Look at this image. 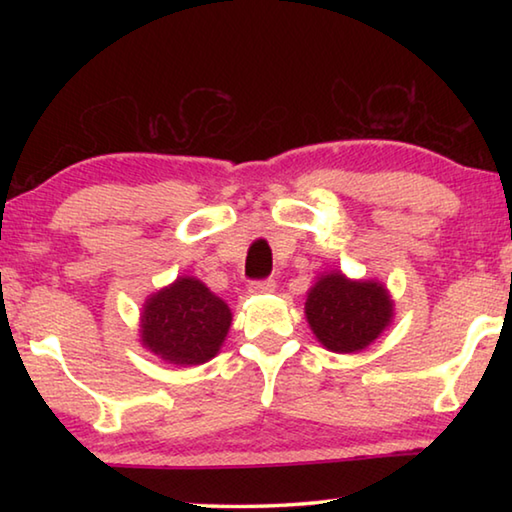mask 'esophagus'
I'll return each mask as SVG.
<instances>
[{"mask_svg": "<svg viewBox=\"0 0 512 512\" xmlns=\"http://www.w3.org/2000/svg\"><path fill=\"white\" fill-rule=\"evenodd\" d=\"M248 291H250V293H273V291H275V280H257V282H250Z\"/></svg>", "mask_w": 512, "mask_h": 512, "instance_id": "34e87169", "label": "esophagus"}]
</instances>
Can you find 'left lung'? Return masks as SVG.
Wrapping results in <instances>:
<instances>
[{"label":"left lung","mask_w":512,"mask_h":512,"mask_svg":"<svg viewBox=\"0 0 512 512\" xmlns=\"http://www.w3.org/2000/svg\"><path fill=\"white\" fill-rule=\"evenodd\" d=\"M305 314L311 332L327 350L361 352L391 325L393 300L384 284L350 280L341 271L325 273L307 293Z\"/></svg>","instance_id":"8db88e82"}]
</instances>
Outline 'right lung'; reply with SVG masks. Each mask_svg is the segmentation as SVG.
I'll use <instances>...</instances> for the list:
<instances>
[{
    "label": "right lung",
    "instance_id": "add662e5",
    "mask_svg": "<svg viewBox=\"0 0 512 512\" xmlns=\"http://www.w3.org/2000/svg\"><path fill=\"white\" fill-rule=\"evenodd\" d=\"M230 323V307L201 280L183 275L144 302L140 339L173 366H201L221 350Z\"/></svg>",
    "mask_w": 512,
    "mask_h": 512
}]
</instances>
